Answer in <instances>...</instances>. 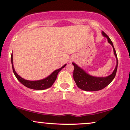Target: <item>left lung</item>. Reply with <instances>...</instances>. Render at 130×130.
Returning a JSON list of instances; mask_svg holds the SVG:
<instances>
[{"instance_id": "left-lung-1", "label": "left lung", "mask_w": 130, "mask_h": 130, "mask_svg": "<svg viewBox=\"0 0 130 130\" xmlns=\"http://www.w3.org/2000/svg\"><path fill=\"white\" fill-rule=\"evenodd\" d=\"M102 34L103 36L107 37L108 42L111 44L113 48L114 54L117 61L116 68L113 70V73L109 76H107L106 77H95V76H91L88 74L76 64L72 62V64L74 66L73 79L76 83V86L83 90L93 92V91H98L103 89L113 81L116 76L117 69H118V57H117L116 51L113 46V43L110 38L108 37V36L104 31L102 32Z\"/></svg>"}]
</instances>
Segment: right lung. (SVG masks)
Wrapping results in <instances>:
<instances>
[{
	"label": "right lung",
	"instance_id": "right-lung-1",
	"mask_svg": "<svg viewBox=\"0 0 130 130\" xmlns=\"http://www.w3.org/2000/svg\"><path fill=\"white\" fill-rule=\"evenodd\" d=\"M11 63H12V70L13 72L15 75V77L17 79L19 80L20 82L22 83V84L26 86V87L29 88V89H34V90H44L48 88L51 87L54 84L55 81L57 79L58 73L62 68H64L66 66V64H64L61 68L55 70L54 72L51 73V74L48 76L47 78H44V79L38 80V81H29V80H26L22 78L21 76L17 74L15 72V70H14V66H13V59H12V53L11 55Z\"/></svg>",
	"mask_w": 130,
	"mask_h": 130
}]
</instances>
